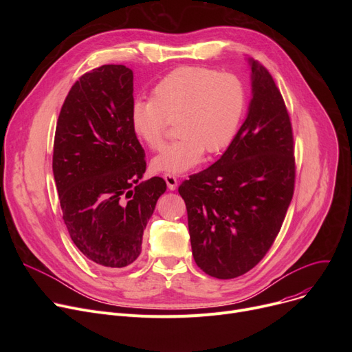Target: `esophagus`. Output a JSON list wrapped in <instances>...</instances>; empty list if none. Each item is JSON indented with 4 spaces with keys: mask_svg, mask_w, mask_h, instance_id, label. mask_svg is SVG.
Instances as JSON below:
<instances>
[{
    "mask_svg": "<svg viewBox=\"0 0 352 352\" xmlns=\"http://www.w3.org/2000/svg\"><path fill=\"white\" fill-rule=\"evenodd\" d=\"M164 179H165L166 186H168V188H170L171 191H174V190L177 188L178 179H177V177H175V175H173V174H164Z\"/></svg>",
    "mask_w": 352,
    "mask_h": 352,
    "instance_id": "obj_1",
    "label": "esophagus"
}]
</instances>
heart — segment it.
<instances>
[{
	"instance_id": "b5f03b06",
	"label": "heart",
	"mask_w": 352,
	"mask_h": 352,
	"mask_svg": "<svg viewBox=\"0 0 352 352\" xmlns=\"http://www.w3.org/2000/svg\"><path fill=\"white\" fill-rule=\"evenodd\" d=\"M245 109V88L231 72L181 67L153 89L151 100L131 107L134 134L151 150L164 144L170 121L178 138L154 157L155 171L181 174L202 157L215 155L232 142Z\"/></svg>"
}]
</instances>
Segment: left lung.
<instances>
[{
  "instance_id": "obj_1",
  "label": "left lung",
  "mask_w": 352,
  "mask_h": 352,
  "mask_svg": "<svg viewBox=\"0 0 352 352\" xmlns=\"http://www.w3.org/2000/svg\"><path fill=\"white\" fill-rule=\"evenodd\" d=\"M248 114L227 151L178 188L197 265L218 280L244 275L274 244L295 186L289 114L268 69L254 58Z\"/></svg>"
}]
</instances>
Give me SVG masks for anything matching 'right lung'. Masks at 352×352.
I'll return each mask as SVG.
<instances>
[{"label":"right lung","instance_id":"1","mask_svg":"<svg viewBox=\"0 0 352 352\" xmlns=\"http://www.w3.org/2000/svg\"><path fill=\"white\" fill-rule=\"evenodd\" d=\"M134 76L108 64L85 72L61 107L52 173L72 243L100 267L133 264L166 184L145 173V153L131 128Z\"/></svg>","mask_w":352,"mask_h":352}]
</instances>
